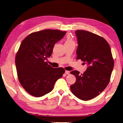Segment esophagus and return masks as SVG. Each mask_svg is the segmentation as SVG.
<instances>
[{
  "instance_id": "esophagus-1",
  "label": "esophagus",
  "mask_w": 123,
  "mask_h": 123,
  "mask_svg": "<svg viewBox=\"0 0 123 123\" xmlns=\"http://www.w3.org/2000/svg\"><path fill=\"white\" fill-rule=\"evenodd\" d=\"M65 73L66 74H67V75H69V74H70V71H67V70H66V71H65Z\"/></svg>"
}]
</instances>
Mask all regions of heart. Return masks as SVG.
Instances as JSON below:
<instances>
[{
	"label": "heart",
	"mask_w": 123,
	"mask_h": 123,
	"mask_svg": "<svg viewBox=\"0 0 123 123\" xmlns=\"http://www.w3.org/2000/svg\"><path fill=\"white\" fill-rule=\"evenodd\" d=\"M75 44L74 42L70 36H67L66 38L65 44Z\"/></svg>",
	"instance_id": "b5f03b06"
}]
</instances>
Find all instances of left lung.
Returning <instances> with one entry per match:
<instances>
[{
    "instance_id": "8db88e82",
    "label": "left lung",
    "mask_w": 123,
    "mask_h": 123,
    "mask_svg": "<svg viewBox=\"0 0 123 123\" xmlns=\"http://www.w3.org/2000/svg\"><path fill=\"white\" fill-rule=\"evenodd\" d=\"M78 47L77 59L88 67L83 74L77 70L71 74L76 81L70 86L72 93L79 99L88 100L97 97L107 86L114 66L110 46L104 38L83 30L75 31Z\"/></svg>"
}]
</instances>
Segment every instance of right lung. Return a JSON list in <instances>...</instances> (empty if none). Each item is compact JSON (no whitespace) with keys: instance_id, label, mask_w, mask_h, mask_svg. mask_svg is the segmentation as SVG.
<instances>
[{"instance_id":"1","label":"right lung","mask_w":123,"mask_h":123,"mask_svg":"<svg viewBox=\"0 0 123 123\" xmlns=\"http://www.w3.org/2000/svg\"><path fill=\"white\" fill-rule=\"evenodd\" d=\"M66 31L44 30L31 33L24 39L16 54L15 63L18 80L25 91L35 97L51 92L56 81L65 72L46 62L54 45Z\"/></svg>"}]
</instances>
